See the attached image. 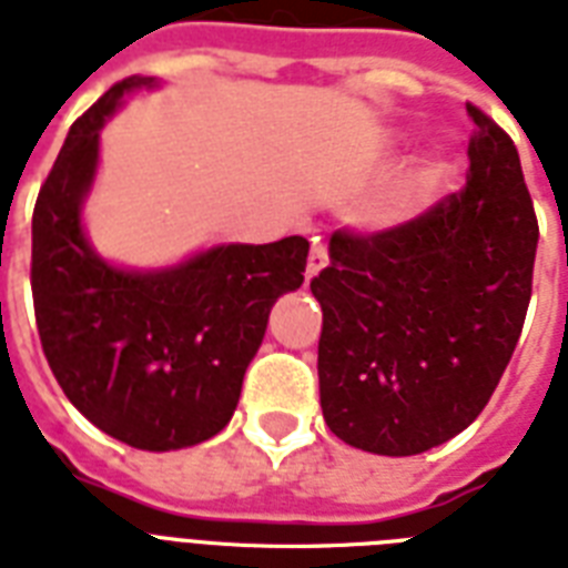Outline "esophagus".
<instances>
[{"instance_id":"obj_1","label":"esophagus","mask_w":568,"mask_h":568,"mask_svg":"<svg viewBox=\"0 0 568 568\" xmlns=\"http://www.w3.org/2000/svg\"><path fill=\"white\" fill-rule=\"evenodd\" d=\"M326 262H329V251H326V244L321 239H312V251H308V265H306V276H317L321 271L326 268Z\"/></svg>"}]
</instances>
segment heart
I'll return each instance as SVG.
<instances>
[{
	"label": "heart",
	"instance_id": "1",
	"mask_svg": "<svg viewBox=\"0 0 568 568\" xmlns=\"http://www.w3.org/2000/svg\"><path fill=\"white\" fill-rule=\"evenodd\" d=\"M440 180H444V160H440V156H426V160L405 178L403 189H399V195H396V204L405 206L408 201H414V197L426 195L428 189H435Z\"/></svg>",
	"mask_w": 568,
	"mask_h": 568
}]
</instances>
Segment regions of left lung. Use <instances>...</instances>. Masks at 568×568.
<instances>
[{
  "label": "left lung",
  "mask_w": 568,
  "mask_h": 568,
  "mask_svg": "<svg viewBox=\"0 0 568 568\" xmlns=\"http://www.w3.org/2000/svg\"><path fill=\"white\" fill-rule=\"evenodd\" d=\"M473 119L467 186L399 227L332 233L312 280L324 308L321 408L373 455H419L484 412L531 300L537 215L508 133Z\"/></svg>",
  "instance_id": "left-lung-1"
}]
</instances>
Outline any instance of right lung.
<instances>
[{
	"mask_svg": "<svg viewBox=\"0 0 568 568\" xmlns=\"http://www.w3.org/2000/svg\"><path fill=\"white\" fill-rule=\"evenodd\" d=\"M142 87L156 81L124 78L69 128L37 195L31 292L40 344L69 403L133 449L169 452L227 426L271 306L303 285L308 242L215 244L156 271L101 260L81 210L101 128Z\"/></svg>",
	"mask_w": 568,
	"mask_h": 568,
	"instance_id": "obj_1",
	"label": "right lung"
}]
</instances>
